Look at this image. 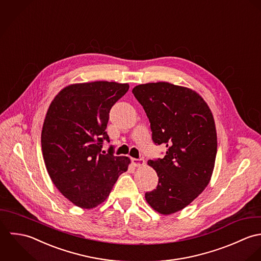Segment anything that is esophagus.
<instances>
[{"label":"esophagus","mask_w":261,"mask_h":261,"mask_svg":"<svg viewBox=\"0 0 261 261\" xmlns=\"http://www.w3.org/2000/svg\"><path fill=\"white\" fill-rule=\"evenodd\" d=\"M132 163L134 166H142L144 165V159L143 158H132Z\"/></svg>","instance_id":"esophagus-1"}]
</instances>
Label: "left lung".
<instances>
[{
	"label": "left lung",
	"mask_w": 261,
	"mask_h": 261,
	"mask_svg": "<svg viewBox=\"0 0 261 261\" xmlns=\"http://www.w3.org/2000/svg\"><path fill=\"white\" fill-rule=\"evenodd\" d=\"M132 93L150 122L152 141L165 145L163 158L148 161L156 189L147 203L169 215L190 205L208 186L217 155V133L208 105L196 92L169 83L136 86Z\"/></svg>",
	"instance_id": "left-lung-1"
}]
</instances>
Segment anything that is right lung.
Wrapping results in <instances>:
<instances>
[{
	"instance_id": "add662e5",
	"label": "right lung",
	"mask_w": 261,
	"mask_h": 261,
	"mask_svg": "<svg viewBox=\"0 0 261 261\" xmlns=\"http://www.w3.org/2000/svg\"><path fill=\"white\" fill-rule=\"evenodd\" d=\"M129 90L128 84L94 82L64 88L47 111L41 147L48 174L58 191L75 206L102 204L130 159L102 152L109 113Z\"/></svg>"
}]
</instances>
